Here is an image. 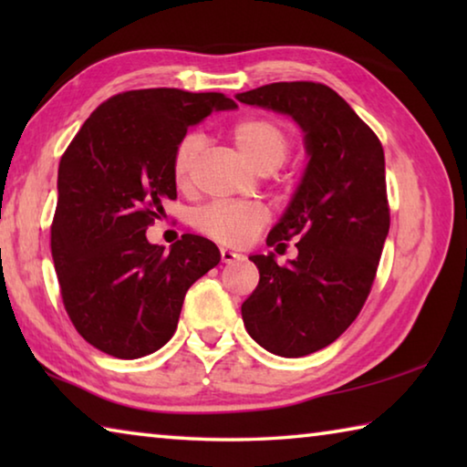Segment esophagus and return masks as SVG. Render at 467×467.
I'll use <instances>...</instances> for the list:
<instances>
[{
	"label": "esophagus",
	"instance_id": "obj_1",
	"mask_svg": "<svg viewBox=\"0 0 467 467\" xmlns=\"http://www.w3.org/2000/svg\"><path fill=\"white\" fill-rule=\"evenodd\" d=\"M220 257H223L224 264H233V262H236V259H241L243 255H241V253H236L234 249L223 247V249H220Z\"/></svg>",
	"mask_w": 467,
	"mask_h": 467
}]
</instances>
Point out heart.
<instances>
[{"mask_svg":"<svg viewBox=\"0 0 467 467\" xmlns=\"http://www.w3.org/2000/svg\"><path fill=\"white\" fill-rule=\"evenodd\" d=\"M231 136L244 158L262 171L282 167L290 154V136L284 125L270 117H247L233 125ZM203 146L202 133L189 131L172 150L171 172L179 187L189 183ZM267 220V210L259 203H210L197 210L193 226L197 231L226 244H244L257 234Z\"/></svg>","mask_w":467,"mask_h":467,"instance_id":"1","label":"heart"}]
</instances>
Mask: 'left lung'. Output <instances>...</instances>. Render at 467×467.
Masks as SVG:
<instances>
[{
  "instance_id": "1",
  "label": "left lung",
  "mask_w": 467,
  "mask_h": 467,
  "mask_svg": "<svg viewBox=\"0 0 467 467\" xmlns=\"http://www.w3.org/2000/svg\"><path fill=\"white\" fill-rule=\"evenodd\" d=\"M236 100L288 115L303 131L306 167L267 244L296 239L298 255H249L259 284L241 306L249 336L267 352H317L357 319L389 233L385 154L368 125L329 86L275 82Z\"/></svg>"
}]
</instances>
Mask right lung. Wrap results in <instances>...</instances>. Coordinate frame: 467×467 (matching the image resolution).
I'll return each instance as SVG.
<instances>
[{"label":"right lung","instance_id":"1","mask_svg":"<svg viewBox=\"0 0 467 467\" xmlns=\"http://www.w3.org/2000/svg\"><path fill=\"white\" fill-rule=\"evenodd\" d=\"M233 109L220 92L130 90L102 102L61 156L55 272L78 334L109 357L133 360L167 344L189 286L218 265V247L200 234L164 251L146 231L177 197V141Z\"/></svg>","mask_w":467,"mask_h":467}]
</instances>
